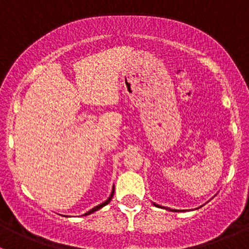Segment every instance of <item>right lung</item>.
Wrapping results in <instances>:
<instances>
[{"instance_id": "obj_1", "label": "right lung", "mask_w": 249, "mask_h": 249, "mask_svg": "<svg viewBox=\"0 0 249 249\" xmlns=\"http://www.w3.org/2000/svg\"><path fill=\"white\" fill-rule=\"evenodd\" d=\"M113 194H114V189H113L112 194H110V196L108 197V199H107V200H106V201H105L104 203H101V205L96 206V207H94V208H92V210H90V211H89V212H87V213H85V214H84V215H88V214H91V213H94V212H95V211L100 210V208H101V207H104V206H106V205H107V203H109V201H110V200H112V197H113Z\"/></svg>"}]
</instances>
